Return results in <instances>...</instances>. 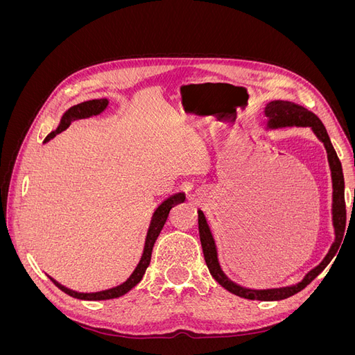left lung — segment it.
Returning a JSON list of instances; mask_svg holds the SVG:
<instances>
[{"label": "left lung", "mask_w": 355, "mask_h": 355, "mask_svg": "<svg viewBox=\"0 0 355 355\" xmlns=\"http://www.w3.org/2000/svg\"><path fill=\"white\" fill-rule=\"evenodd\" d=\"M266 116L270 118V125L271 127H280V125H311L313 127L314 133L318 136L321 142L324 144L327 157H329V164L331 170V180H333V225H335L336 231V240L333 243L330 252L324 257V261L321 262L313 271L308 272L306 277L302 282L292 287H283V288H270V290H250L244 288L237 284H234L231 280H228L225 274L222 272L220 266L218 263V254H216V245H214L211 232L209 230V225L204 218L202 211H198V230H200V240L202 247V254L204 259H206L207 268L211 274V277L216 280L222 287H225L228 292L237 295L244 299H252V300H282L286 297L293 296L295 293L304 290L314 278L324 270V268L330 263L333 256L338 253V249L340 247V243L343 240V232H345V225H347V209H345V184H343V173H342V166L340 161L336 155V151L333 149L329 135L326 128L318 118L305 110L304 106H299L292 102L286 101H274L266 105L265 108Z\"/></svg>", "instance_id": "left-lung-1"}]
</instances>
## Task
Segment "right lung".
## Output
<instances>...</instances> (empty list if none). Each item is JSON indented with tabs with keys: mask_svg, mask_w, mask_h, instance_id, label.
<instances>
[{
	"mask_svg": "<svg viewBox=\"0 0 355 355\" xmlns=\"http://www.w3.org/2000/svg\"><path fill=\"white\" fill-rule=\"evenodd\" d=\"M106 106H108V101H106V99H93V101H87V102H83V103H78V105L72 106V108H69L65 112V115L62 116L60 125L56 128L55 132H51L44 139V142H49L50 139H53L56 135L62 133L63 130H65V128H68L71 125L72 121L81 120V118H87L90 115H98V114H101L106 108ZM184 200H185L184 194H176L173 197L167 198L157 209V211L154 213L151 227H149V231H148V235H146V243H145V250H144V254H142V259H141V262H139V265L136 266L135 272L130 275V278H128L125 283L116 286L114 288H110V290H103V292L78 293V292H73V290H69L67 287H63L62 284H59L58 282L53 280V278H50V280L55 283L62 290V292H65L67 295H69L72 297L84 299V300H105V299H114V297H120V296L125 295L128 290H132L139 282L142 280V277H144V274L146 271V268H148L149 262H151V254H153L154 243L158 239L161 230H163V227H164V223H166V220L168 218L170 210L173 209L176 204L184 202Z\"/></svg>",
	"mask_w": 355,
	"mask_h": 355,
	"instance_id": "add662e5",
	"label": "right lung"
}]
</instances>
